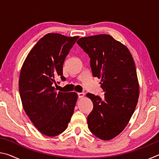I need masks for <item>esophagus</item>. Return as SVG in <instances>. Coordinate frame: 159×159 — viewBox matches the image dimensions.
<instances>
[{"instance_id":"obj_1","label":"esophagus","mask_w":159,"mask_h":159,"mask_svg":"<svg viewBox=\"0 0 159 159\" xmlns=\"http://www.w3.org/2000/svg\"><path fill=\"white\" fill-rule=\"evenodd\" d=\"M84 95H85V94L83 93H78V98H83V97H84Z\"/></svg>"}]
</instances>
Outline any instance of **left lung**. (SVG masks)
Wrapping results in <instances>:
<instances>
[{
  "label": "left lung",
  "instance_id": "obj_1",
  "mask_svg": "<svg viewBox=\"0 0 159 159\" xmlns=\"http://www.w3.org/2000/svg\"><path fill=\"white\" fill-rule=\"evenodd\" d=\"M78 45L90 59L93 76L102 79L104 98L88 93L93 109L87 118L94 135L109 140L123 130L133 114L139 98L135 64L130 51L109 35L80 38Z\"/></svg>",
  "mask_w": 159,
  "mask_h": 159
}]
</instances>
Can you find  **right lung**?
Wrapping results in <instances>:
<instances>
[{
    "label": "right lung",
    "instance_id": "1",
    "mask_svg": "<svg viewBox=\"0 0 159 159\" xmlns=\"http://www.w3.org/2000/svg\"><path fill=\"white\" fill-rule=\"evenodd\" d=\"M79 38L46 34L32 48L21 67L19 90L23 108L35 127L48 137L63 133L74 111L77 94L58 93L53 84L57 78L66 80L63 64Z\"/></svg>",
    "mask_w": 159,
    "mask_h": 159
}]
</instances>
